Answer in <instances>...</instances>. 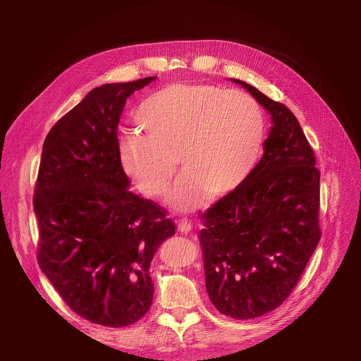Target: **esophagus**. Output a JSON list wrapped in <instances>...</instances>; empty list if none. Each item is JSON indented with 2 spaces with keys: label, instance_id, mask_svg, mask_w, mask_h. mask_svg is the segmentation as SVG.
Instances as JSON below:
<instances>
[{
  "label": "esophagus",
  "instance_id": "esophagus-1",
  "mask_svg": "<svg viewBox=\"0 0 361 361\" xmlns=\"http://www.w3.org/2000/svg\"><path fill=\"white\" fill-rule=\"evenodd\" d=\"M178 231L181 233V234H188L190 233L192 230H193V224L188 221V219H181V221H178Z\"/></svg>",
  "mask_w": 361,
  "mask_h": 361
}]
</instances>
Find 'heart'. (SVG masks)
Returning <instances> with one entry per match:
<instances>
[{"label":"heart","instance_id":"heart-1","mask_svg":"<svg viewBox=\"0 0 361 361\" xmlns=\"http://www.w3.org/2000/svg\"><path fill=\"white\" fill-rule=\"evenodd\" d=\"M137 120L146 135L127 131L118 140L124 173L147 197L166 192L177 158L184 174L169 202L177 209L197 207L238 188L255 168L264 137L257 101L241 90L203 83L165 86L140 105Z\"/></svg>","mask_w":361,"mask_h":361}]
</instances>
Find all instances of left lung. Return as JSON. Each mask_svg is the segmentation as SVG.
Wrapping results in <instances>:
<instances>
[{
	"mask_svg": "<svg viewBox=\"0 0 361 361\" xmlns=\"http://www.w3.org/2000/svg\"><path fill=\"white\" fill-rule=\"evenodd\" d=\"M269 111L264 154L245 181L203 215L199 233L206 291L225 316L255 319L295 288L320 240V173L294 114L245 82Z\"/></svg>",
	"mask_w": 361,
	"mask_h": 361,
	"instance_id": "8db88e82",
	"label": "left lung"
}]
</instances>
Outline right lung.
<instances>
[{
	"instance_id": "add662e5",
	"label": "right lung",
	"mask_w": 361,
	"mask_h": 361,
	"mask_svg": "<svg viewBox=\"0 0 361 361\" xmlns=\"http://www.w3.org/2000/svg\"><path fill=\"white\" fill-rule=\"evenodd\" d=\"M155 78L92 89L49 130L35 185L37 263L67 306L92 324H136L152 305L149 267L176 224L128 190L117 127L130 94Z\"/></svg>"
}]
</instances>
